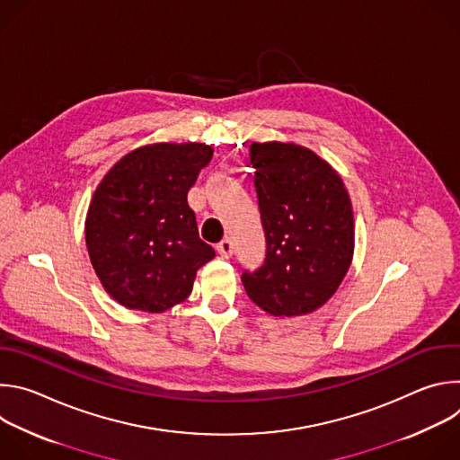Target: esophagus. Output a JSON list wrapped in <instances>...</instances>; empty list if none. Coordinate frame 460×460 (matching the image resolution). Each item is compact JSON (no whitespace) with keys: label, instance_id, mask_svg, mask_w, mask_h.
I'll return each instance as SVG.
<instances>
[{"label":"esophagus","instance_id":"esophagus-1","mask_svg":"<svg viewBox=\"0 0 460 460\" xmlns=\"http://www.w3.org/2000/svg\"><path fill=\"white\" fill-rule=\"evenodd\" d=\"M217 251L222 258H229L233 254V242L231 238H224L218 245H217Z\"/></svg>","mask_w":460,"mask_h":460}]
</instances>
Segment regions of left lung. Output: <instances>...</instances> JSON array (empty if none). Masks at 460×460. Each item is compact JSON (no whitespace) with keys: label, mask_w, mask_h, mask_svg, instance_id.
<instances>
[{"label":"left lung","mask_w":460,"mask_h":460,"mask_svg":"<svg viewBox=\"0 0 460 460\" xmlns=\"http://www.w3.org/2000/svg\"><path fill=\"white\" fill-rule=\"evenodd\" d=\"M266 260L242 273L247 296L273 316H302L330 300L355 249V224L341 174L296 144H251Z\"/></svg>","instance_id":"1"}]
</instances>
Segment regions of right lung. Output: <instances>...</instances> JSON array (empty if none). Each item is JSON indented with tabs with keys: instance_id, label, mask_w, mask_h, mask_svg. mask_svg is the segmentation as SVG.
<instances>
[{
	"instance_id": "right-lung-1",
	"label": "right lung",
	"mask_w": 460,
	"mask_h": 460,
	"mask_svg": "<svg viewBox=\"0 0 460 460\" xmlns=\"http://www.w3.org/2000/svg\"><path fill=\"white\" fill-rule=\"evenodd\" d=\"M206 144L130 151L94 190L85 242L105 291L121 305L162 313L183 302L215 249L199 234L187 192L211 162Z\"/></svg>"
}]
</instances>
